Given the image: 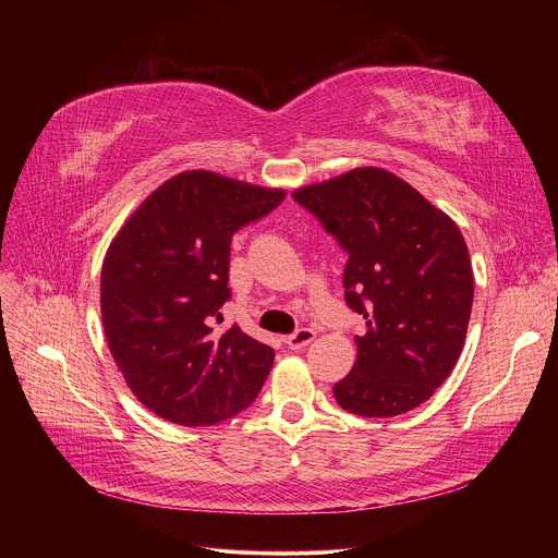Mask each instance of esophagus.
<instances>
[{"label": "esophagus", "mask_w": 558, "mask_h": 558, "mask_svg": "<svg viewBox=\"0 0 558 558\" xmlns=\"http://www.w3.org/2000/svg\"><path fill=\"white\" fill-rule=\"evenodd\" d=\"M314 337H316V332H314L312 328H299L294 335H289V337L284 339V343H287L291 350H301V348H305L307 343H312Z\"/></svg>", "instance_id": "obj_1"}]
</instances>
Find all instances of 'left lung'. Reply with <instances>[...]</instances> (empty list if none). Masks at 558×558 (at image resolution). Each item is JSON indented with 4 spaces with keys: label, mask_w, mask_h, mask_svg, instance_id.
Returning <instances> with one entry per match:
<instances>
[{
    "label": "left lung",
    "mask_w": 558,
    "mask_h": 558,
    "mask_svg": "<svg viewBox=\"0 0 558 558\" xmlns=\"http://www.w3.org/2000/svg\"><path fill=\"white\" fill-rule=\"evenodd\" d=\"M348 255L345 305L366 318L357 360L332 393L366 418L412 412L454 368L475 278L457 223L385 169L362 167L294 192Z\"/></svg>",
    "instance_id": "obj_1"
}]
</instances>
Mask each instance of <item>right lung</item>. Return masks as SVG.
Returning <instances> with one entry per match:
<instances>
[{
    "mask_svg": "<svg viewBox=\"0 0 558 558\" xmlns=\"http://www.w3.org/2000/svg\"><path fill=\"white\" fill-rule=\"evenodd\" d=\"M282 201L280 190L185 171L117 232L101 267L104 330L126 385L160 418L217 425L257 398L274 348L215 324L232 296V234Z\"/></svg>",
    "mask_w": 558,
    "mask_h": 558,
    "instance_id": "obj_1",
    "label": "right lung"
}]
</instances>
